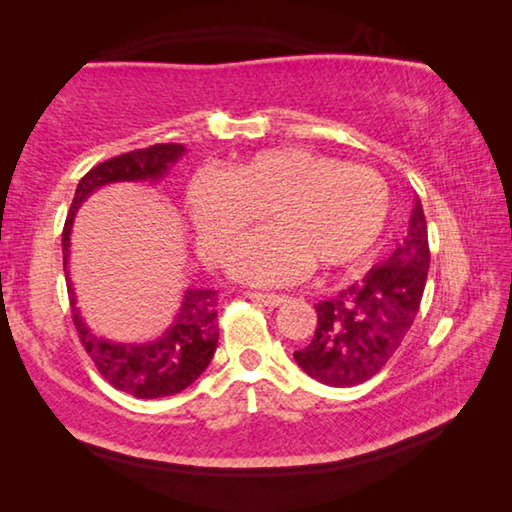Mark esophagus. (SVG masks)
<instances>
[{
	"label": "esophagus",
	"instance_id": "1",
	"mask_svg": "<svg viewBox=\"0 0 512 512\" xmlns=\"http://www.w3.org/2000/svg\"><path fill=\"white\" fill-rule=\"evenodd\" d=\"M250 298H255L257 302H262L266 307H280L282 302H287V296H282V293H250Z\"/></svg>",
	"mask_w": 512,
	"mask_h": 512
}]
</instances>
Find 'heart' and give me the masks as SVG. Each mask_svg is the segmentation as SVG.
Masks as SVG:
<instances>
[{"label": "heart", "instance_id": "b5f03b06", "mask_svg": "<svg viewBox=\"0 0 512 512\" xmlns=\"http://www.w3.org/2000/svg\"><path fill=\"white\" fill-rule=\"evenodd\" d=\"M187 214L203 253L219 262L259 212L266 228L241 239L230 273L253 284H284L311 264L359 262L384 237L393 196L379 171L332 155L282 146L257 151L228 171L198 169L185 187Z\"/></svg>", "mask_w": 512, "mask_h": 512}]
</instances>
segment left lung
<instances>
[{
    "label": "left lung",
    "instance_id": "1",
    "mask_svg": "<svg viewBox=\"0 0 512 512\" xmlns=\"http://www.w3.org/2000/svg\"><path fill=\"white\" fill-rule=\"evenodd\" d=\"M429 237L420 201L409 235L393 255L318 302V325L305 348L293 352L298 366L320 384L345 388L375 377L409 334L429 271Z\"/></svg>",
    "mask_w": 512,
    "mask_h": 512
}]
</instances>
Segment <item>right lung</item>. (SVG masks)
Here are the masks:
<instances>
[{"label": "right lung", "mask_w": 512, "mask_h": 512, "mask_svg": "<svg viewBox=\"0 0 512 512\" xmlns=\"http://www.w3.org/2000/svg\"><path fill=\"white\" fill-rule=\"evenodd\" d=\"M183 153V144H153L146 149L121 153L85 173L79 180V187H76L63 228V266H67L69 257V235H72L74 216L85 198L110 183L160 180ZM65 275L69 307H72V318L83 348L92 357L101 377L117 391L140 397V400L176 395L192 386L203 375V370L210 366L216 343H219V320H216L219 293L216 291L187 289L176 318L158 341L140 345L112 343L94 336L85 325L79 309H76L69 273Z\"/></svg>", "instance_id": "add662e5"}]
</instances>
